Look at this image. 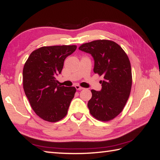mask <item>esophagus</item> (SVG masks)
<instances>
[{"instance_id":"1","label":"esophagus","mask_w":160,"mask_h":160,"mask_svg":"<svg viewBox=\"0 0 160 160\" xmlns=\"http://www.w3.org/2000/svg\"><path fill=\"white\" fill-rule=\"evenodd\" d=\"M75 87H76V89L77 90H82V89H84L83 87H80V85H78V84H77V85L75 86Z\"/></svg>"}]
</instances>
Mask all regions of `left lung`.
Returning a JSON list of instances; mask_svg holds the SVG:
<instances>
[{
    "label": "left lung",
    "mask_w": 160,
    "mask_h": 160,
    "mask_svg": "<svg viewBox=\"0 0 160 160\" xmlns=\"http://www.w3.org/2000/svg\"><path fill=\"white\" fill-rule=\"evenodd\" d=\"M79 49L91 54L93 71L100 76L102 89L91 90L88 102L90 113L100 121L113 120L123 110L132 86L130 60L122 47L112 40H98L82 44Z\"/></svg>",
    "instance_id": "obj_1"
}]
</instances>
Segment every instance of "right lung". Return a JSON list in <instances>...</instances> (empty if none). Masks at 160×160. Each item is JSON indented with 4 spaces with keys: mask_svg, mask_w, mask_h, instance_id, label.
<instances>
[{
    "mask_svg": "<svg viewBox=\"0 0 160 160\" xmlns=\"http://www.w3.org/2000/svg\"><path fill=\"white\" fill-rule=\"evenodd\" d=\"M76 45L42 47L30 54L22 71L23 89L30 105L42 120L56 122L67 114L76 89L58 85L64 61Z\"/></svg>",
    "mask_w": 160,
    "mask_h": 160,
    "instance_id": "1",
    "label": "right lung"
}]
</instances>
